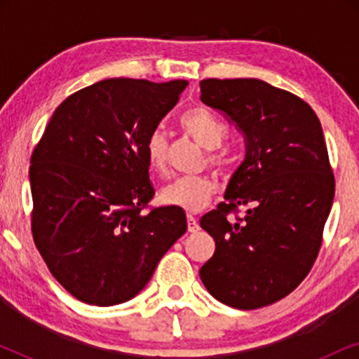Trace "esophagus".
Returning <instances> with one entry per match:
<instances>
[{"mask_svg": "<svg viewBox=\"0 0 359 359\" xmlns=\"http://www.w3.org/2000/svg\"><path fill=\"white\" fill-rule=\"evenodd\" d=\"M188 230H189V232H198V230H199L198 219H196L194 215H191V214H188Z\"/></svg>", "mask_w": 359, "mask_h": 359, "instance_id": "1", "label": "esophagus"}]
</instances>
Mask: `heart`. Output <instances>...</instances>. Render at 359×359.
<instances>
[{"label":"heart","mask_w":359,"mask_h":359,"mask_svg":"<svg viewBox=\"0 0 359 359\" xmlns=\"http://www.w3.org/2000/svg\"><path fill=\"white\" fill-rule=\"evenodd\" d=\"M180 126L186 134H189L204 149L212 150L222 144L227 135V126L219 121L212 112L204 107H193L184 111L180 117ZM145 155L149 165L156 171H163L166 165V137L160 129H154L145 140ZM210 163L219 168H229L232 165L233 156L230 150L222 149L214 151L209 156ZM215 193V181L205 175L181 176L173 183L166 184L160 193V199L166 205H173L198 212L204 209Z\"/></svg>","instance_id":"obj_1"}]
</instances>
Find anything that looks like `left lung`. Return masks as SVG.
Listing matches in <instances>:
<instances>
[{
	"label": "left lung",
	"instance_id": "left-lung-1",
	"mask_svg": "<svg viewBox=\"0 0 359 359\" xmlns=\"http://www.w3.org/2000/svg\"><path fill=\"white\" fill-rule=\"evenodd\" d=\"M201 101L242 132L247 154L225 203L199 220L215 242L199 276L230 307L269 306L302 283L322 245L335 178L320 121L301 97L257 78L203 80ZM248 203L243 219H228Z\"/></svg>",
	"mask_w": 359,
	"mask_h": 359
}]
</instances>
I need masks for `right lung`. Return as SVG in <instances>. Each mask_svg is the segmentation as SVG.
<instances>
[{"label": "right lung", "instance_id": "right-lung-1", "mask_svg": "<svg viewBox=\"0 0 359 359\" xmlns=\"http://www.w3.org/2000/svg\"><path fill=\"white\" fill-rule=\"evenodd\" d=\"M186 86L97 81L57 107L34 149V243L78 301L107 307L135 297L188 229L180 208L144 212L155 194L145 140Z\"/></svg>", "mask_w": 359, "mask_h": 359}]
</instances>
